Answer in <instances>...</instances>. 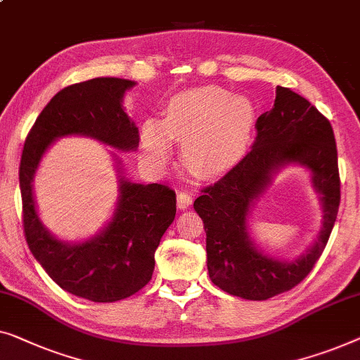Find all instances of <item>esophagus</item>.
Returning <instances> with one entry per match:
<instances>
[{"instance_id": "esophagus-1", "label": "esophagus", "mask_w": 360, "mask_h": 360, "mask_svg": "<svg viewBox=\"0 0 360 360\" xmlns=\"http://www.w3.org/2000/svg\"><path fill=\"white\" fill-rule=\"evenodd\" d=\"M191 202H193V195L190 191H179V195H176V206H179L180 210L188 207Z\"/></svg>"}]
</instances>
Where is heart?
I'll list each match as a JSON object with an SVG mask.
<instances>
[{
    "instance_id": "obj_1",
    "label": "heart",
    "mask_w": 360,
    "mask_h": 360,
    "mask_svg": "<svg viewBox=\"0 0 360 360\" xmlns=\"http://www.w3.org/2000/svg\"><path fill=\"white\" fill-rule=\"evenodd\" d=\"M255 107L245 96H231L219 86L188 89L170 98L162 120L141 124V150L154 167L172 153L170 139L181 141L185 164L200 174H217L236 164L247 149Z\"/></svg>"
}]
</instances>
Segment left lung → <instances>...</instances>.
I'll return each mask as SVG.
<instances>
[{"label":"left lung","mask_w":360,"mask_h":360,"mask_svg":"<svg viewBox=\"0 0 360 360\" xmlns=\"http://www.w3.org/2000/svg\"><path fill=\"white\" fill-rule=\"evenodd\" d=\"M255 128L252 150L214 185L202 188L193 207L205 224L212 283L231 295L266 300L295 288L321 257L340 207V172L331 123L288 87H276L274 107L258 117ZM288 165L311 172L323 212L316 242L290 262L264 254L248 229L256 201Z\"/></svg>","instance_id":"left-lung-1"}]
</instances>
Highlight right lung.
Segmentation results:
<instances>
[{"label":"right lung","instance_id":"right-lung-1","mask_svg":"<svg viewBox=\"0 0 360 360\" xmlns=\"http://www.w3.org/2000/svg\"><path fill=\"white\" fill-rule=\"evenodd\" d=\"M136 82L96 77L60 91L35 120L24 143L19 167L25 240L46 274L72 295L117 302L136 294L153 278L154 253L174 222L175 191L159 184L124 179L117 158L118 200L110 221L82 242H65L44 226L35 206L34 176L46 149L65 136H86L129 153L139 131L123 108L124 92Z\"/></svg>","mask_w":360,"mask_h":360}]
</instances>
